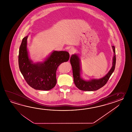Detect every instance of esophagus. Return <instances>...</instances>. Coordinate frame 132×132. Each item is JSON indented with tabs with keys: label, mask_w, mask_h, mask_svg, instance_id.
Here are the masks:
<instances>
[{
	"label": "esophagus",
	"mask_w": 132,
	"mask_h": 132,
	"mask_svg": "<svg viewBox=\"0 0 132 132\" xmlns=\"http://www.w3.org/2000/svg\"><path fill=\"white\" fill-rule=\"evenodd\" d=\"M75 49L74 48L72 47V48H70V49L69 50V53L70 54V55H72L75 52Z\"/></svg>",
	"instance_id": "34e87169"
}]
</instances>
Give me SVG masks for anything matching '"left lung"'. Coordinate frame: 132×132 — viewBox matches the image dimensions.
Listing matches in <instances>:
<instances>
[{
	"label": "left lung",
	"mask_w": 132,
	"mask_h": 132,
	"mask_svg": "<svg viewBox=\"0 0 132 132\" xmlns=\"http://www.w3.org/2000/svg\"><path fill=\"white\" fill-rule=\"evenodd\" d=\"M112 49L114 53L113 58L112 67L110 71L106 76L100 79H92L89 81L84 80L81 77V64L80 59L76 54L72 55L70 58V63L73 70V81L76 86L79 90L84 91H94L101 88L106 84L108 81L115 70L116 56L115 52V46H112Z\"/></svg>",
	"instance_id": "obj_1"
}]
</instances>
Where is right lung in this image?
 I'll return each instance as SVG.
<instances>
[{
  "label": "right lung",
  "instance_id": "1",
  "mask_svg": "<svg viewBox=\"0 0 132 132\" xmlns=\"http://www.w3.org/2000/svg\"><path fill=\"white\" fill-rule=\"evenodd\" d=\"M28 37L22 39L19 48L18 63L21 73L27 83L34 89L51 90L56 84L57 67L62 63L68 61L69 54L65 51H54L44 62L34 63L28 55Z\"/></svg>",
  "mask_w": 132,
  "mask_h": 132
}]
</instances>
